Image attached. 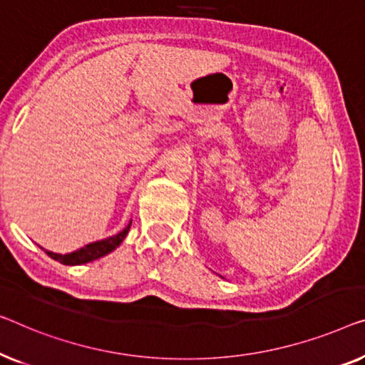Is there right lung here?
Segmentation results:
<instances>
[{"label":"right lung","mask_w":365,"mask_h":365,"mask_svg":"<svg viewBox=\"0 0 365 365\" xmlns=\"http://www.w3.org/2000/svg\"><path fill=\"white\" fill-rule=\"evenodd\" d=\"M129 227H130V222L126 227H124L121 232H118V235H114L111 237H106V239H101V241L86 244L85 247H81L75 252L62 255V254L46 251V254L48 255V257H52L53 260H57V262H61L63 265H80V264L91 262V260H96V259L103 257V255L113 252L114 249H116L119 244L124 241V237H126Z\"/></svg>","instance_id":"obj_1"}]
</instances>
